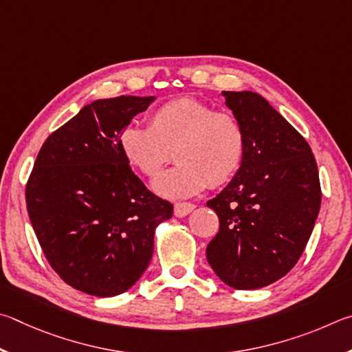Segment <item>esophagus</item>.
I'll use <instances>...</instances> for the list:
<instances>
[{
	"label": "esophagus",
	"mask_w": 352,
	"mask_h": 352,
	"mask_svg": "<svg viewBox=\"0 0 352 352\" xmlns=\"http://www.w3.org/2000/svg\"><path fill=\"white\" fill-rule=\"evenodd\" d=\"M195 204L192 202H176L175 204V214L177 218H184L187 217L188 213H192L195 210Z\"/></svg>",
	"instance_id": "obj_1"
}]
</instances>
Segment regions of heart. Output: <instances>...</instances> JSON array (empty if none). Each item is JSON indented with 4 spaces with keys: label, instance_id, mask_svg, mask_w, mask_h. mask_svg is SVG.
<instances>
[{
    "label": "heart",
    "instance_id": "1",
    "mask_svg": "<svg viewBox=\"0 0 352 352\" xmlns=\"http://www.w3.org/2000/svg\"><path fill=\"white\" fill-rule=\"evenodd\" d=\"M245 144L236 116L193 97L165 102L150 114L148 128L128 126L120 134L123 156L146 177L156 176L173 153L177 165L154 181L156 192L170 198L232 181L243 165Z\"/></svg>",
    "mask_w": 352,
    "mask_h": 352
}]
</instances>
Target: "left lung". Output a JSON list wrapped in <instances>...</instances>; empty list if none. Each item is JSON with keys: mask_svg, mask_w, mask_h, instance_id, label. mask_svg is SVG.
Instances as JSON below:
<instances>
[{"mask_svg": "<svg viewBox=\"0 0 352 352\" xmlns=\"http://www.w3.org/2000/svg\"><path fill=\"white\" fill-rule=\"evenodd\" d=\"M245 131V156L223 192L207 202L219 232L207 260L230 287L260 289L291 270L322 204L316 157L306 139L256 92L224 91Z\"/></svg>", "mask_w": 352, "mask_h": 352, "instance_id": "obj_1", "label": "left lung"}]
</instances>
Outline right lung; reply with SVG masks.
Wrapping results in <instances>:
<instances>
[{
  "label": "right lung",
  "mask_w": 352,
  "mask_h": 352,
  "mask_svg": "<svg viewBox=\"0 0 352 352\" xmlns=\"http://www.w3.org/2000/svg\"><path fill=\"white\" fill-rule=\"evenodd\" d=\"M154 97L96 100L49 135L26 184V206L47 263L96 297L128 291L153 256L154 229L173 204L134 175L120 134Z\"/></svg>",
  "instance_id": "add662e5"
}]
</instances>
